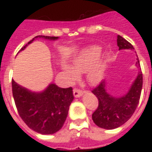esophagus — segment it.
Returning <instances> with one entry per match:
<instances>
[{"mask_svg":"<svg viewBox=\"0 0 152 152\" xmlns=\"http://www.w3.org/2000/svg\"><path fill=\"white\" fill-rule=\"evenodd\" d=\"M83 91L80 89H78V88H75L73 89V94L75 97H80V96L83 94Z\"/></svg>","mask_w":152,"mask_h":152,"instance_id":"34e87169","label":"esophagus"}]
</instances>
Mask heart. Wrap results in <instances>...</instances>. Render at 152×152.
Here are the masks:
<instances>
[{"mask_svg":"<svg viewBox=\"0 0 152 152\" xmlns=\"http://www.w3.org/2000/svg\"><path fill=\"white\" fill-rule=\"evenodd\" d=\"M100 53H101L100 47L93 45L86 48V50H84L80 53L79 56L74 61L73 63L74 69L77 72H82L88 70L89 66L99 58ZM65 70L67 75L69 76L70 79L74 80L76 78V73L72 68H71L68 66H65ZM102 76H103V68L102 65H96L89 68L87 72V79L89 83L94 85L100 82V80L102 79Z\"/></svg>","mask_w":152,"mask_h":152,"instance_id":"obj_1","label":"heart"}]
</instances>
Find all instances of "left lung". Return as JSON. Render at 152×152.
Wrapping results in <instances>:
<instances>
[{
  "instance_id": "8db88e82",
  "label": "left lung",
  "mask_w": 152,
  "mask_h": 152,
  "mask_svg": "<svg viewBox=\"0 0 152 152\" xmlns=\"http://www.w3.org/2000/svg\"><path fill=\"white\" fill-rule=\"evenodd\" d=\"M117 45L120 50L134 47L121 36H117ZM137 65L139 64L137 58ZM142 87V73L139 72L129 91L121 98H113L106 92L105 82L102 81L94 88L93 94L99 100V106L92 115L96 125L106 129H113L124 124L132 116L139 102Z\"/></svg>"
}]
</instances>
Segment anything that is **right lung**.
<instances>
[{"label":"right lung","mask_w":152,"mask_h":152,"mask_svg":"<svg viewBox=\"0 0 152 152\" xmlns=\"http://www.w3.org/2000/svg\"><path fill=\"white\" fill-rule=\"evenodd\" d=\"M37 37L58 39L57 37L37 36L20 50ZM12 93L19 116L30 129L41 134H54L63 127L74 99L72 87L63 89L54 84L50 85L44 92L37 94L18 86L12 80Z\"/></svg>","instance_id":"right-lung-1"}]
</instances>
